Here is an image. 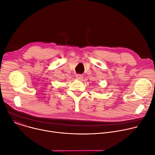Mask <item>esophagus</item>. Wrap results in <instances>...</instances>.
Instances as JSON below:
<instances>
[{"instance_id": "1", "label": "esophagus", "mask_w": 155, "mask_h": 155, "mask_svg": "<svg viewBox=\"0 0 155 155\" xmlns=\"http://www.w3.org/2000/svg\"><path fill=\"white\" fill-rule=\"evenodd\" d=\"M76 78H77L78 80H82V78H83V75H80V74H77V75H76Z\"/></svg>"}]
</instances>
